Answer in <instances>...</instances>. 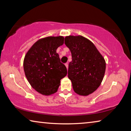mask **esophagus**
I'll use <instances>...</instances> for the list:
<instances>
[{"label":"esophagus","mask_w":131,"mask_h":131,"mask_svg":"<svg viewBox=\"0 0 131 131\" xmlns=\"http://www.w3.org/2000/svg\"><path fill=\"white\" fill-rule=\"evenodd\" d=\"M65 66H66V68H67V69H68V63H65Z\"/></svg>","instance_id":"1"}]
</instances>
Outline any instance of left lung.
<instances>
[{
  "mask_svg": "<svg viewBox=\"0 0 131 131\" xmlns=\"http://www.w3.org/2000/svg\"><path fill=\"white\" fill-rule=\"evenodd\" d=\"M65 44L72 54L68 77L76 94L87 96L100 86L106 70V62L92 42L82 36H69Z\"/></svg>",
  "mask_w": 131,
  "mask_h": 131,
  "instance_id": "8db88e82",
  "label": "left lung"
}]
</instances>
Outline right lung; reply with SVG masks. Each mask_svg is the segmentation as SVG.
Returning a JSON list of instances; mask_svg holds the SVG:
<instances>
[{
	"label": "right lung",
	"mask_w": 131,
	"mask_h": 131,
	"mask_svg": "<svg viewBox=\"0 0 131 131\" xmlns=\"http://www.w3.org/2000/svg\"><path fill=\"white\" fill-rule=\"evenodd\" d=\"M64 43L63 36H48L39 39L26 53L24 60L25 76L32 87L40 94L57 92L61 80L67 74L57 49Z\"/></svg>",
	"instance_id": "add662e5"
}]
</instances>
